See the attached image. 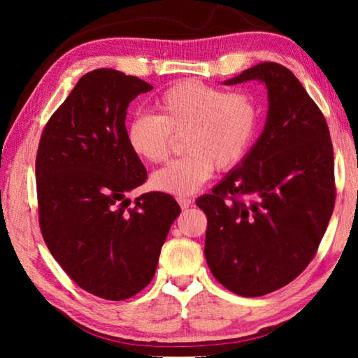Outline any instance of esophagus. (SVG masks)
<instances>
[{
  "mask_svg": "<svg viewBox=\"0 0 358 358\" xmlns=\"http://www.w3.org/2000/svg\"><path fill=\"white\" fill-rule=\"evenodd\" d=\"M177 201H178V203H180V207L183 208V210L189 208V205H191V199H189V197L181 196V197H178V199H177Z\"/></svg>",
  "mask_w": 358,
  "mask_h": 358,
  "instance_id": "34e87169",
  "label": "esophagus"
}]
</instances>
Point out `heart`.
I'll use <instances>...</instances> for the list:
<instances>
[{
    "label": "heart",
    "mask_w": 358,
    "mask_h": 358,
    "mask_svg": "<svg viewBox=\"0 0 358 358\" xmlns=\"http://www.w3.org/2000/svg\"><path fill=\"white\" fill-rule=\"evenodd\" d=\"M155 113L129 121L126 141L138 159L162 162L171 153L173 134L183 136L185 156L151 175L153 189L185 196L201 189L215 172L237 167L251 150L260 110L246 92H227L199 80H185L166 90Z\"/></svg>",
    "instance_id": "obj_1"
}]
</instances>
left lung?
I'll use <instances>...</instances> for the list:
<instances>
[{
	"mask_svg": "<svg viewBox=\"0 0 358 358\" xmlns=\"http://www.w3.org/2000/svg\"><path fill=\"white\" fill-rule=\"evenodd\" d=\"M260 80L268 92L264 132L211 194L205 259L230 292L260 296L294 281L313 257L335 207L333 147L325 117L299 78L260 63L226 80Z\"/></svg>",
	"mask_w": 358,
	"mask_h": 358,
	"instance_id": "left-lung-1",
	"label": "left lung"
}]
</instances>
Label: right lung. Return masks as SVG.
Segmentation results:
<instances>
[{
	"label": "right lung",
	"instance_id": "1",
	"mask_svg": "<svg viewBox=\"0 0 358 358\" xmlns=\"http://www.w3.org/2000/svg\"><path fill=\"white\" fill-rule=\"evenodd\" d=\"M150 83L115 69H94L42 131L36 156L39 226L45 245L78 287L126 300L153 280L180 205L147 192L128 208L126 194L147 180L126 141V110Z\"/></svg>",
	"mask_w": 358,
	"mask_h": 358
}]
</instances>
